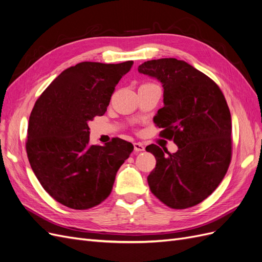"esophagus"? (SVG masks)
I'll return each mask as SVG.
<instances>
[{"label": "esophagus", "mask_w": 262, "mask_h": 262, "mask_svg": "<svg viewBox=\"0 0 262 262\" xmlns=\"http://www.w3.org/2000/svg\"><path fill=\"white\" fill-rule=\"evenodd\" d=\"M134 149L136 152H141V151L145 150V146H143V143H141V142H135Z\"/></svg>", "instance_id": "esophagus-1"}]
</instances>
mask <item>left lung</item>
Instances as JSON below:
<instances>
[{
	"label": "left lung",
	"mask_w": 262,
	"mask_h": 262,
	"mask_svg": "<svg viewBox=\"0 0 262 262\" xmlns=\"http://www.w3.org/2000/svg\"><path fill=\"white\" fill-rule=\"evenodd\" d=\"M138 72L162 83L164 106L154 122L179 147L175 154L146 147L157 160L148 176L150 190L170 208L196 206L215 190L231 162L232 119L225 98L212 79L185 61H147Z\"/></svg>",
	"instance_id": "8db88e82"
}]
</instances>
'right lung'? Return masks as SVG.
Returning a JSON list of instances; mask_svg holds the SVG:
<instances>
[{
  "mask_svg": "<svg viewBox=\"0 0 262 262\" xmlns=\"http://www.w3.org/2000/svg\"><path fill=\"white\" fill-rule=\"evenodd\" d=\"M134 62H81L63 71L32 108L26 150L41 186L60 204L85 210L112 191L115 175L134 146L114 138L89 143L88 123L102 116L117 82Z\"/></svg>",
  "mask_w": 262,
  "mask_h": 262,
  "instance_id": "1",
  "label": "right lung"
}]
</instances>
